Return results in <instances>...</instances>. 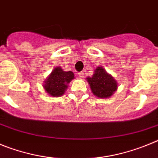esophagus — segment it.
<instances>
[{"label":"esophagus","instance_id":"1","mask_svg":"<svg viewBox=\"0 0 158 158\" xmlns=\"http://www.w3.org/2000/svg\"><path fill=\"white\" fill-rule=\"evenodd\" d=\"M78 76L80 77H84V76H85V72H80V73H78Z\"/></svg>","mask_w":158,"mask_h":158}]
</instances>
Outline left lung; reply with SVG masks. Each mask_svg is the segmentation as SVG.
<instances>
[{
	"instance_id": "obj_1",
	"label": "left lung",
	"mask_w": 158,
	"mask_h": 158,
	"mask_svg": "<svg viewBox=\"0 0 158 158\" xmlns=\"http://www.w3.org/2000/svg\"><path fill=\"white\" fill-rule=\"evenodd\" d=\"M92 93L100 98H107L112 96L118 88V83L103 67L98 66L92 77L86 78Z\"/></svg>"
}]
</instances>
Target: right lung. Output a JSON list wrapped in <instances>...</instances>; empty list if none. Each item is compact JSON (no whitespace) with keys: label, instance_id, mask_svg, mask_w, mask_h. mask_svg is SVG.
Instances as JSON below:
<instances>
[{"label":"right lung","instance_id":"1","mask_svg":"<svg viewBox=\"0 0 158 158\" xmlns=\"http://www.w3.org/2000/svg\"><path fill=\"white\" fill-rule=\"evenodd\" d=\"M74 78L71 71L65 72L61 67H56L46 79L43 88L51 96H61L68 88L67 85Z\"/></svg>","mask_w":158,"mask_h":158}]
</instances>
